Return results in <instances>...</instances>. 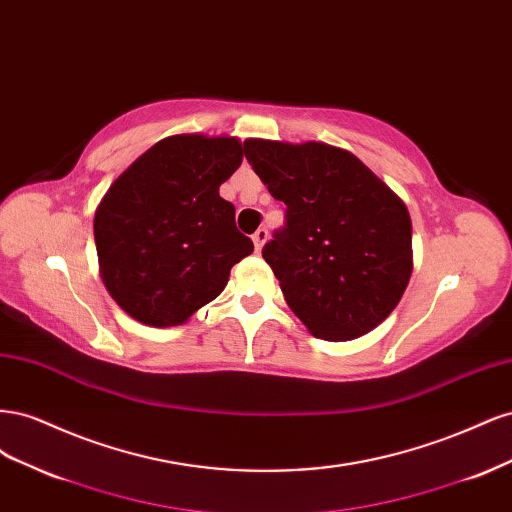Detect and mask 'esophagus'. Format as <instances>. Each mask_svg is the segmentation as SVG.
Here are the masks:
<instances>
[{
  "instance_id": "obj_1",
  "label": "esophagus",
  "mask_w": 512,
  "mask_h": 512,
  "mask_svg": "<svg viewBox=\"0 0 512 512\" xmlns=\"http://www.w3.org/2000/svg\"><path fill=\"white\" fill-rule=\"evenodd\" d=\"M267 237H269V232H267V228H258V230L254 232V235H252V241H254V247H256V252H260V250H262V245H265Z\"/></svg>"
}]
</instances>
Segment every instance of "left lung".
Returning a JSON list of instances; mask_svg holds the SVG:
<instances>
[{
    "label": "left lung",
    "instance_id": "left-lung-1",
    "mask_svg": "<svg viewBox=\"0 0 512 512\" xmlns=\"http://www.w3.org/2000/svg\"><path fill=\"white\" fill-rule=\"evenodd\" d=\"M247 162L286 222L262 247L288 307L314 337L348 342L376 329L412 275L410 213L350 151L247 138Z\"/></svg>",
    "mask_w": 512,
    "mask_h": 512
}]
</instances>
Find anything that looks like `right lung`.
<instances>
[{
  "label": "right lung",
  "mask_w": 512,
  "mask_h": 512,
  "mask_svg": "<svg viewBox=\"0 0 512 512\" xmlns=\"http://www.w3.org/2000/svg\"><path fill=\"white\" fill-rule=\"evenodd\" d=\"M241 160L235 136L177 134L108 188L94 218L96 250L102 282L128 316L149 327L183 324L254 252L220 196Z\"/></svg>",
  "instance_id": "1"
}]
</instances>
